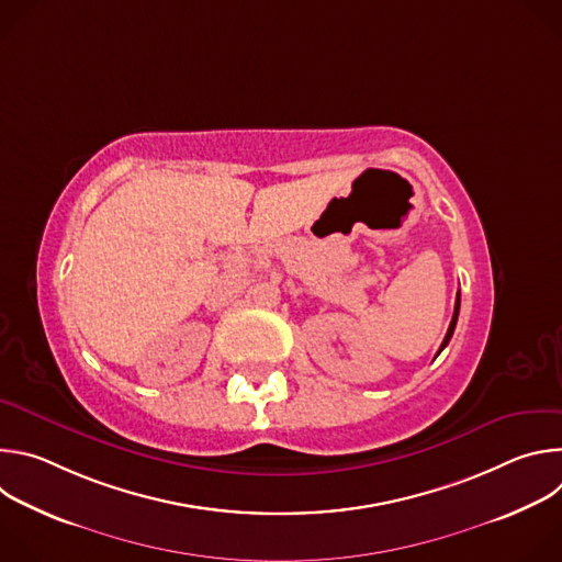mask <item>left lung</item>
Segmentation results:
<instances>
[{"instance_id": "left-lung-1", "label": "left lung", "mask_w": 562, "mask_h": 562, "mask_svg": "<svg viewBox=\"0 0 562 562\" xmlns=\"http://www.w3.org/2000/svg\"><path fill=\"white\" fill-rule=\"evenodd\" d=\"M458 313H460V291H458V295H456V306H453V317H451V325H449V329H447V336H445V340H442V345H440V351L449 345V340H451V336H453V329H456V323H458ZM438 351V353H440ZM436 353V356H438Z\"/></svg>"}]
</instances>
